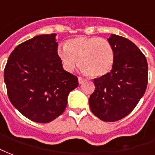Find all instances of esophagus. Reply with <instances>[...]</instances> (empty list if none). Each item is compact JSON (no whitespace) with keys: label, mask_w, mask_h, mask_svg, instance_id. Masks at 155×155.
<instances>
[{"label":"esophagus","mask_w":155,"mask_h":155,"mask_svg":"<svg viewBox=\"0 0 155 155\" xmlns=\"http://www.w3.org/2000/svg\"><path fill=\"white\" fill-rule=\"evenodd\" d=\"M83 82H84V79L82 78H81V77H78V82H79V84H82V83Z\"/></svg>","instance_id":"esophagus-1"}]
</instances>
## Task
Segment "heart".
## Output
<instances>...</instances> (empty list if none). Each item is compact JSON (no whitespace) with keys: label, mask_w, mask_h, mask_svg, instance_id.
Listing matches in <instances>:
<instances>
[{"label":"heart","mask_w":155,"mask_h":155,"mask_svg":"<svg viewBox=\"0 0 155 155\" xmlns=\"http://www.w3.org/2000/svg\"><path fill=\"white\" fill-rule=\"evenodd\" d=\"M63 67L72 72L78 64L92 77H102L112 70L115 53L112 44L105 38L78 36L68 39L57 50Z\"/></svg>","instance_id":"b5f03b06"}]
</instances>
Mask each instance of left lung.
<instances>
[{
	"mask_svg": "<svg viewBox=\"0 0 155 155\" xmlns=\"http://www.w3.org/2000/svg\"><path fill=\"white\" fill-rule=\"evenodd\" d=\"M115 62L108 74L94 79L89 98L91 112L104 122L120 120L137 106L146 90L148 64L142 52L127 38L111 34Z\"/></svg>",
	"mask_w": 155,
	"mask_h": 155,
	"instance_id": "left-lung-1",
	"label": "left lung"
}]
</instances>
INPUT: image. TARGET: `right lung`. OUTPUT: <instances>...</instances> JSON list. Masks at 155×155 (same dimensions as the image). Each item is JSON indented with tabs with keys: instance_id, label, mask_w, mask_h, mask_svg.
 I'll return each mask as SVG.
<instances>
[{
	"instance_id": "1",
	"label": "right lung",
	"mask_w": 155,
	"mask_h": 155,
	"mask_svg": "<svg viewBox=\"0 0 155 155\" xmlns=\"http://www.w3.org/2000/svg\"><path fill=\"white\" fill-rule=\"evenodd\" d=\"M55 33L36 36L15 48L4 80L11 104L30 120L50 123L64 113L68 95L78 86L57 56Z\"/></svg>"
}]
</instances>
